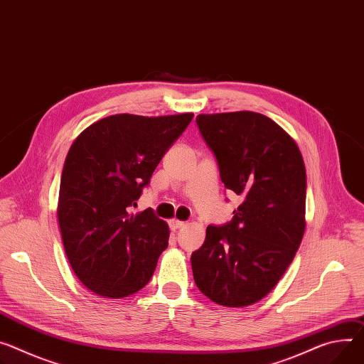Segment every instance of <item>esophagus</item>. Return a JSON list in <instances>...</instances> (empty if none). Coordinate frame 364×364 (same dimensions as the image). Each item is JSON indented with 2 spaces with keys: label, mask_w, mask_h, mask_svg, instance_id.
<instances>
[{
  "label": "esophagus",
  "mask_w": 364,
  "mask_h": 364,
  "mask_svg": "<svg viewBox=\"0 0 364 364\" xmlns=\"http://www.w3.org/2000/svg\"><path fill=\"white\" fill-rule=\"evenodd\" d=\"M186 225V222H183V220H178V219H171L170 220V228L171 229H180V228H183Z\"/></svg>",
  "instance_id": "obj_1"
}]
</instances>
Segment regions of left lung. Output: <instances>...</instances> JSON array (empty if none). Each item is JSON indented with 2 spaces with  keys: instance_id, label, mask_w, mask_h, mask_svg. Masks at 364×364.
I'll list each match as a JSON object with an SVG mask.
<instances>
[{
  "instance_id": "left-lung-1",
  "label": "left lung",
  "mask_w": 364,
  "mask_h": 364,
  "mask_svg": "<svg viewBox=\"0 0 364 364\" xmlns=\"http://www.w3.org/2000/svg\"><path fill=\"white\" fill-rule=\"evenodd\" d=\"M196 123L222 183L244 200L232 220L208 226L203 245L191 254L193 277L215 304L248 306L274 289L302 242L304 158L286 132L259 113L199 114Z\"/></svg>"
}]
</instances>
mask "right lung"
Listing matches in <instances>:
<instances>
[{"label":"right lung","mask_w":364,"mask_h":364,"mask_svg":"<svg viewBox=\"0 0 364 364\" xmlns=\"http://www.w3.org/2000/svg\"><path fill=\"white\" fill-rule=\"evenodd\" d=\"M191 119L114 114L90 124L71 145L58 220L71 267L94 294L120 299L151 280L168 247V225L152 209L129 210Z\"/></svg>","instance_id":"1"}]
</instances>
